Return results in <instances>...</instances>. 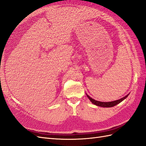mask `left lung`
<instances>
[{
  "instance_id": "1",
  "label": "left lung",
  "mask_w": 146,
  "mask_h": 146,
  "mask_svg": "<svg viewBox=\"0 0 146 146\" xmlns=\"http://www.w3.org/2000/svg\"><path fill=\"white\" fill-rule=\"evenodd\" d=\"M128 96H129V94L127 95L125 97H123V98H122L121 99L117 100L115 101H113V102H102L97 101L93 99H92L91 98H90V97L88 95H87V97L88 98V99L91 100V102L92 104H94V105H96L97 106H99V107H114V106L117 105L120 102H121L122 100H123L127 98Z\"/></svg>"
}]
</instances>
